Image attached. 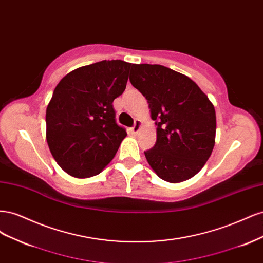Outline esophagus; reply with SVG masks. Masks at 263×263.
<instances>
[{
	"instance_id": "esophagus-1",
	"label": "esophagus",
	"mask_w": 263,
	"mask_h": 263,
	"mask_svg": "<svg viewBox=\"0 0 263 263\" xmlns=\"http://www.w3.org/2000/svg\"><path fill=\"white\" fill-rule=\"evenodd\" d=\"M140 129H141V122L139 121V119H136V121H135V125L132 128V133L133 134H138V132Z\"/></svg>"
}]
</instances>
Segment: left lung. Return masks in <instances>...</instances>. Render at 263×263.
I'll return each mask as SVG.
<instances>
[{"label":"left lung","instance_id":"8db88e82","mask_svg":"<svg viewBox=\"0 0 263 263\" xmlns=\"http://www.w3.org/2000/svg\"><path fill=\"white\" fill-rule=\"evenodd\" d=\"M129 80L146 98L157 125L156 144L145 153L149 165L170 183L193 178L215 145L213 103L189 77L160 65H134Z\"/></svg>","mask_w":263,"mask_h":263}]
</instances>
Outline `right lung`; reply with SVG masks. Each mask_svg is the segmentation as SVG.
I'll list each match as a JSON object with an SVG mask.
<instances>
[{"instance_id":"right-lung-1","label":"right lung","mask_w":263,"mask_h":263,"mask_svg":"<svg viewBox=\"0 0 263 263\" xmlns=\"http://www.w3.org/2000/svg\"><path fill=\"white\" fill-rule=\"evenodd\" d=\"M133 63L103 60L80 67L55 86L46 110V139L60 168L78 179L97 176L127 136L113 101L126 89Z\"/></svg>"}]
</instances>
